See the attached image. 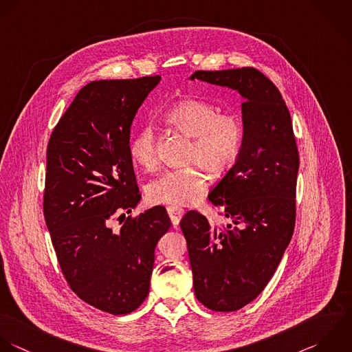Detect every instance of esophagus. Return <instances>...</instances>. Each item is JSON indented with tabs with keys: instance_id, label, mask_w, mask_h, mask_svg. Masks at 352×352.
<instances>
[{
	"instance_id": "34e87169",
	"label": "esophagus",
	"mask_w": 352,
	"mask_h": 352,
	"mask_svg": "<svg viewBox=\"0 0 352 352\" xmlns=\"http://www.w3.org/2000/svg\"><path fill=\"white\" fill-rule=\"evenodd\" d=\"M167 212H168V215H170L171 222H173V225H174V226H178V223H179L181 218H182V217H184V214H185V211H184L182 208H179V207H174V206L167 207Z\"/></svg>"
}]
</instances>
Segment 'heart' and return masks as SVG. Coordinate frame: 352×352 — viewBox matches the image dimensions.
Instances as JSON below:
<instances>
[{
    "label": "heart",
    "mask_w": 352,
    "mask_h": 352,
    "mask_svg": "<svg viewBox=\"0 0 352 352\" xmlns=\"http://www.w3.org/2000/svg\"><path fill=\"white\" fill-rule=\"evenodd\" d=\"M166 119L173 127L192 137L186 160L193 164L160 173L148 184L146 196L157 204L190 206L203 196L208 185L201 165L211 174L222 175L236 163L243 145V124L236 116L222 115L217 105L195 98L177 102ZM129 151L137 164L153 168L157 164L155 127L142 126L131 138Z\"/></svg>",
    "instance_id": "1"
}]
</instances>
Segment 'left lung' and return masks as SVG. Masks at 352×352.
<instances>
[{
  "instance_id": "8db88e82",
  "label": "left lung",
  "mask_w": 352,
  "mask_h": 352,
  "mask_svg": "<svg viewBox=\"0 0 352 352\" xmlns=\"http://www.w3.org/2000/svg\"><path fill=\"white\" fill-rule=\"evenodd\" d=\"M190 79L244 98L240 155L208 195L230 222L211 226L197 211L181 221L197 300L212 311H236L266 288L291 243L299 152L287 104L261 71H196Z\"/></svg>"
}]
</instances>
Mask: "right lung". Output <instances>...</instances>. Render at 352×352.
<instances>
[{"label":"right lung","mask_w":352,"mask_h":352,"mask_svg":"<svg viewBox=\"0 0 352 352\" xmlns=\"http://www.w3.org/2000/svg\"><path fill=\"white\" fill-rule=\"evenodd\" d=\"M160 79L87 83L53 129L46 151L43 215L60 269L83 302L113 316L146 299L156 244L171 226L162 206L127 217L119 230L109 226L141 199L130 127Z\"/></svg>","instance_id":"obj_1"}]
</instances>
